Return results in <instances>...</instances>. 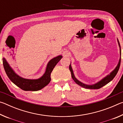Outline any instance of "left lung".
Wrapping results in <instances>:
<instances>
[{
	"label": "left lung",
	"mask_w": 123,
	"mask_h": 123,
	"mask_svg": "<svg viewBox=\"0 0 123 123\" xmlns=\"http://www.w3.org/2000/svg\"><path fill=\"white\" fill-rule=\"evenodd\" d=\"M118 41V45H119V48H120V59H119V61L118 63L117 64V66L116 67L115 69H114L113 71H112L111 73L110 74L107 75L106 76H105V78H103L102 80H101L100 81L98 82L96 84H95L94 85H86L84 83H82L81 82H80V81H79L78 79H77L74 76L73 71L71 64H70L69 68V70L70 71V73H71V75H72V78L73 79L74 81L76 82V84L79 85V86H81L82 87H84V88H88V89H99L101 88L102 87H103L104 86H105L106 84H107L108 83L110 82L111 81L113 80V78L115 77L116 75V74H117V73L119 70V67H120V62H121V48H120V45L119 43V42L118 41V39H117Z\"/></svg>",
	"instance_id": "obj_1"
}]
</instances>
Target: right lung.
Listing matches in <instances>:
<instances>
[{
  "label": "right lung",
  "mask_w": 123,
  "mask_h": 123,
  "mask_svg": "<svg viewBox=\"0 0 123 123\" xmlns=\"http://www.w3.org/2000/svg\"><path fill=\"white\" fill-rule=\"evenodd\" d=\"M62 58V56L59 55L50 60L47 64L44 74L37 79H27L22 78L14 72L4 57L3 58V62L4 69L8 78L14 84L24 91H37L44 88L50 82L51 73Z\"/></svg>",
  "instance_id": "obj_1"
}]
</instances>
